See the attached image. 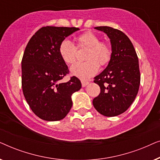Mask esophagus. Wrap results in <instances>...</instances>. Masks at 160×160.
Here are the masks:
<instances>
[{
	"mask_svg": "<svg viewBox=\"0 0 160 160\" xmlns=\"http://www.w3.org/2000/svg\"><path fill=\"white\" fill-rule=\"evenodd\" d=\"M87 84H89V82H85V81H82V85L83 87H86Z\"/></svg>",
	"mask_w": 160,
	"mask_h": 160,
	"instance_id": "obj_1",
	"label": "esophagus"
}]
</instances>
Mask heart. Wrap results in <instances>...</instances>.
Wrapping results in <instances>:
<instances>
[{
	"instance_id": "obj_1",
	"label": "heart",
	"mask_w": 160,
	"mask_h": 160,
	"mask_svg": "<svg viewBox=\"0 0 160 160\" xmlns=\"http://www.w3.org/2000/svg\"><path fill=\"white\" fill-rule=\"evenodd\" d=\"M77 48L88 49L85 54L84 60L87 62H78L71 68L73 76L83 81L88 80L97 73L100 66L108 64L111 60V47L107 43L101 42L97 35L92 32H86L76 38ZM59 53L63 62L71 65L76 60V49L71 41L65 39L60 43Z\"/></svg>"
}]
</instances>
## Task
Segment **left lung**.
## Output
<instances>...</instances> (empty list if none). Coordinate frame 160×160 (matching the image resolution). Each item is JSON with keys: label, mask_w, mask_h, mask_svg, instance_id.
<instances>
[{"label": "left lung", "mask_w": 160, "mask_h": 160, "mask_svg": "<svg viewBox=\"0 0 160 160\" xmlns=\"http://www.w3.org/2000/svg\"><path fill=\"white\" fill-rule=\"evenodd\" d=\"M95 29L108 36L112 54L107 67L95 77L100 93L92 103L100 114L116 117L128 110L138 92V58L130 38L121 30L107 26Z\"/></svg>", "instance_id": "8db88e82"}]
</instances>
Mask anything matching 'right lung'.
<instances>
[{
  "instance_id": "add662e5",
  "label": "right lung",
  "mask_w": 160,
  "mask_h": 160,
  "mask_svg": "<svg viewBox=\"0 0 160 160\" xmlns=\"http://www.w3.org/2000/svg\"><path fill=\"white\" fill-rule=\"evenodd\" d=\"M78 28L47 27L39 29L30 39L22 60V87L28 105L45 121H59L66 117L73 102L71 96L82 84L73 76L60 82L68 68L59 53L60 43Z\"/></svg>"
}]
</instances>
